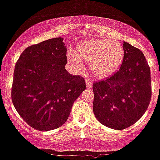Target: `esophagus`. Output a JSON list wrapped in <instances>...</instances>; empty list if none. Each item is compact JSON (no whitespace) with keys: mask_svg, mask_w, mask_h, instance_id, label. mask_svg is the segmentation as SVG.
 I'll use <instances>...</instances> for the list:
<instances>
[{"mask_svg":"<svg viewBox=\"0 0 160 160\" xmlns=\"http://www.w3.org/2000/svg\"><path fill=\"white\" fill-rule=\"evenodd\" d=\"M85 83H86V86H87L88 89H90V88L92 87L93 85V81L91 80H89V79H86L85 80Z\"/></svg>","mask_w":160,"mask_h":160,"instance_id":"1","label":"esophagus"}]
</instances>
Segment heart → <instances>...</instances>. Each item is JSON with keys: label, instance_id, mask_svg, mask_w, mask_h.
Wrapping results in <instances>:
<instances>
[{"label": "heart", "instance_id": "1", "mask_svg": "<svg viewBox=\"0 0 160 160\" xmlns=\"http://www.w3.org/2000/svg\"><path fill=\"white\" fill-rule=\"evenodd\" d=\"M77 52L68 51V60L78 70L85 66L84 60L90 62L91 72L98 77H106L115 72L122 65L124 50L116 41L93 39L77 46Z\"/></svg>", "mask_w": 160, "mask_h": 160}]
</instances>
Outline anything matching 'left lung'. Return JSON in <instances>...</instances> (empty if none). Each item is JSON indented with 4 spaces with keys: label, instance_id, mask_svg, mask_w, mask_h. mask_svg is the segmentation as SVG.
Here are the masks:
<instances>
[{
    "label": "left lung",
    "instance_id": "left-lung-1",
    "mask_svg": "<svg viewBox=\"0 0 160 160\" xmlns=\"http://www.w3.org/2000/svg\"><path fill=\"white\" fill-rule=\"evenodd\" d=\"M124 58L119 70L93 84V111L105 126L124 129L136 123L151 100V76L144 54L124 42Z\"/></svg>",
    "mask_w": 160,
    "mask_h": 160
}]
</instances>
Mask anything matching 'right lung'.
Masks as SVG:
<instances>
[{"label":"right lung","mask_w":160,"mask_h":160,"mask_svg":"<svg viewBox=\"0 0 160 160\" xmlns=\"http://www.w3.org/2000/svg\"><path fill=\"white\" fill-rule=\"evenodd\" d=\"M66 63L61 37L29 46L16 61L11 100L34 129L48 131L63 125L74 101L86 88L84 78L66 71Z\"/></svg>","instance_id":"right-lung-1"}]
</instances>
